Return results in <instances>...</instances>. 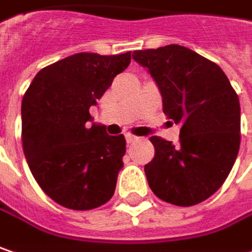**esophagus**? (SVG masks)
Masks as SVG:
<instances>
[{"label": "esophagus", "mask_w": 252, "mask_h": 252, "mask_svg": "<svg viewBox=\"0 0 252 252\" xmlns=\"http://www.w3.org/2000/svg\"><path fill=\"white\" fill-rule=\"evenodd\" d=\"M126 142H134V141L138 140V137H137V135H134V134H131V132H126Z\"/></svg>", "instance_id": "34e87169"}]
</instances>
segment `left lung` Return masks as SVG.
<instances>
[{"mask_svg":"<svg viewBox=\"0 0 252 252\" xmlns=\"http://www.w3.org/2000/svg\"><path fill=\"white\" fill-rule=\"evenodd\" d=\"M161 91L162 111L180 124V141L151 137L154 158L145 165L148 185L158 198L191 207L224 184L240 150V101L215 63L171 44L134 51Z\"/></svg>","mask_w":252,"mask_h":252,"instance_id":"left-lung-1","label":"left lung"}]
</instances>
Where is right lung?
I'll use <instances>...</instances> for the list:
<instances>
[{
	"instance_id": "right-lung-1",
	"label": "right lung",
	"mask_w": 252,
	"mask_h": 252,
	"mask_svg": "<svg viewBox=\"0 0 252 252\" xmlns=\"http://www.w3.org/2000/svg\"><path fill=\"white\" fill-rule=\"evenodd\" d=\"M131 63V52H80L42 68L23 98V148L41 189L57 204L87 211L111 200L126 138L85 126L90 107Z\"/></svg>"
}]
</instances>
